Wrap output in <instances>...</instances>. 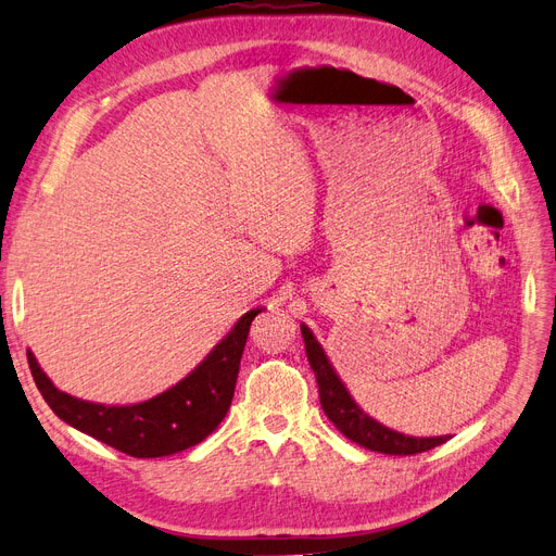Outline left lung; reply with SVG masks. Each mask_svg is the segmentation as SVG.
<instances>
[{"label": "left lung", "instance_id": "1", "mask_svg": "<svg viewBox=\"0 0 556 556\" xmlns=\"http://www.w3.org/2000/svg\"><path fill=\"white\" fill-rule=\"evenodd\" d=\"M303 341H305V352H307V362L316 375L318 383V397L325 415L334 421V427L352 442L358 446H366L377 453H388V455H415L421 451L435 448L448 440V435L440 438H413L397 433L393 429L383 427L377 419L366 415L362 408L356 406L352 395L348 393L345 383L339 379L337 370L332 368L330 358L325 356V350L312 334V330L303 323L301 325Z\"/></svg>", "mask_w": 556, "mask_h": 556}]
</instances>
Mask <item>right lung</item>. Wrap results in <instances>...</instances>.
Returning a JSON list of instances; mask_svg holds the SVG:
<instances>
[{"mask_svg": "<svg viewBox=\"0 0 556 556\" xmlns=\"http://www.w3.org/2000/svg\"><path fill=\"white\" fill-rule=\"evenodd\" d=\"M260 312L263 307L247 312L179 383L139 404L110 406L62 393L42 372L30 350H26L28 368L45 402L70 427L132 458H163L200 444L226 417L236 393L251 320Z\"/></svg>", "mask_w": 556, "mask_h": 556, "instance_id": "add662e5", "label": "right lung"}]
</instances>
